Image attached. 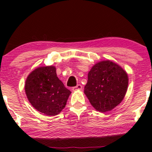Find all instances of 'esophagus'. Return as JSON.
Listing matches in <instances>:
<instances>
[{"label":"esophagus","mask_w":152,"mask_h":152,"mask_svg":"<svg viewBox=\"0 0 152 152\" xmlns=\"http://www.w3.org/2000/svg\"><path fill=\"white\" fill-rule=\"evenodd\" d=\"M78 90H82V86L81 84H78L76 86H74L72 88V91H76Z\"/></svg>","instance_id":"esophagus-1"}]
</instances>
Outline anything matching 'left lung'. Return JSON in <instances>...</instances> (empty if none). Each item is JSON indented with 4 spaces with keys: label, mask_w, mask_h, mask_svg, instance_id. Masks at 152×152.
<instances>
[{
    "label": "left lung",
    "mask_w": 152,
    "mask_h": 152,
    "mask_svg": "<svg viewBox=\"0 0 152 152\" xmlns=\"http://www.w3.org/2000/svg\"><path fill=\"white\" fill-rule=\"evenodd\" d=\"M129 84L128 74L110 60L93 66L88 74L84 94L93 107L100 112L112 110L122 102Z\"/></svg>",
    "instance_id": "1"
}]
</instances>
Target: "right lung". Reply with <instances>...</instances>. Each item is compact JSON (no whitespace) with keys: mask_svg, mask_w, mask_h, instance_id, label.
Listing matches in <instances>:
<instances>
[{"mask_svg":"<svg viewBox=\"0 0 152 152\" xmlns=\"http://www.w3.org/2000/svg\"><path fill=\"white\" fill-rule=\"evenodd\" d=\"M25 91L33 107L51 116L64 109L71 93L59 80L54 66H41L31 71L26 78Z\"/></svg>","mask_w":152,"mask_h":152,"instance_id":"1","label":"right lung"}]
</instances>
